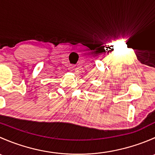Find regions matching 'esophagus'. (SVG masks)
<instances>
[{"mask_svg": "<svg viewBox=\"0 0 155 155\" xmlns=\"http://www.w3.org/2000/svg\"><path fill=\"white\" fill-rule=\"evenodd\" d=\"M69 67H70L69 68H70V70H73L75 69V65L74 64H71V65H70Z\"/></svg>", "mask_w": 155, "mask_h": 155, "instance_id": "obj_1", "label": "esophagus"}]
</instances>
